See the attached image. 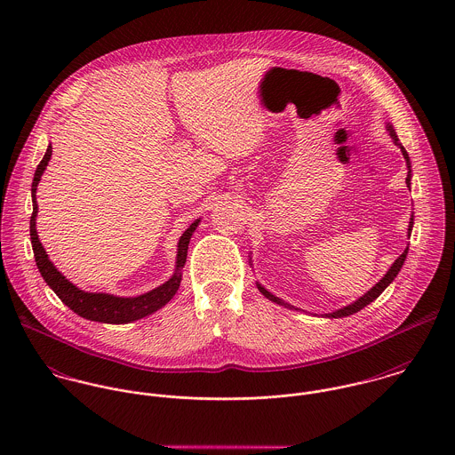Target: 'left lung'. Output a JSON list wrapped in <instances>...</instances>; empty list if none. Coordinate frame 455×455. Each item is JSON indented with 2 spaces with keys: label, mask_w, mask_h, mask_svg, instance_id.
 Wrapping results in <instances>:
<instances>
[{
  "label": "left lung",
  "mask_w": 455,
  "mask_h": 455,
  "mask_svg": "<svg viewBox=\"0 0 455 455\" xmlns=\"http://www.w3.org/2000/svg\"><path fill=\"white\" fill-rule=\"evenodd\" d=\"M387 131H389L390 138L394 140V143L401 148V152H403V157H404V161H406V168H408V175H406V188L410 189L411 188V163H410V157H408V152L404 150V147L399 143V140H397V134H395V130L392 128V124H387ZM411 228H413V213L410 215V224H408V238L411 236ZM406 256H408V247L404 249V252L397 258V259L392 262V266H390L389 269H387V273L368 291V292H364L361 298H357L354 303H350V305H347V307H341V308H338V310H334V312H331V314H324L323 317H327V319H341V317H348V315H354V314H357V312H361L364 307H368L370 303H373L387 287H389L390 283H392V280L397 276V273L401 271V267H403V264H404V259H406ZM258 283V289H259L260 294L262 296H266L269 301H273V303H276V305H282V307H285V308H289V310H301V308H296V307H292V305H289V303H285L283 299H280V298H276L275 294H271L267 289H264L262 285H260L259 282H256ZM301 312H305V310H301Z\"/></svg>",
  "instance_id": "obj_1"
}]
</instances>
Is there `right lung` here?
Segmentation results:
<instances>
[{
  "mask_svg": "<svg viewBox=\"0 0 455 455\" xmlns=\"http://www.w3.org/2000/svg\"><path fill=\"white\" fill-rule=\"evenodd\" d=\"M51 156H52V145L47 147V152L35 172V179H33V186H31L33 215L29 220V235H31L35 260H36L38 271L44 276V280L47 282V285L58 294V298L65 303L69 310H73L76 315H80L87 321H94V323L130 324L132 321H140L147 315H152L159 308H163L177 294V291L180 287L182 267L186 266V260H188L189 242H191L201 219H196L195 222L180 236L179 249H177L175 273L163 285H159L145 294L132 296V298H121V296H114V294H107V292L82 291L75 283H71L65 275L54 266V262L49 259V254L45 252V249L38 238V233H36V215H38L36 188H38L42 175L51 161Z\"/></svg>",
  "mask_w": 455,
  "mask_h": 455,
  "instance_id": "obj_1",
  "label": "right lung"
}]
</instances>
